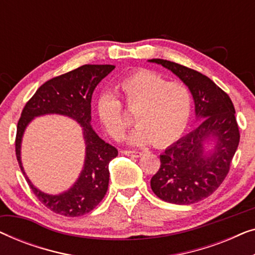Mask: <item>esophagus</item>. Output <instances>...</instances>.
Wrapping results in <instances>:
<instances>
[{
  "label": "esophagus",
  "instance_id": "obj_1",
  "mask_svg": "<svg viewBox=\"0 0 255 255\" xmlns=\"http://www.w3.org/2000/svg\"><path fill=\"white\" fill-rule=\"evenodd\" d=\"M122 153L128 156H133V158H138V156L141 155V152L139 151H131V149H123Z\"/></svg>",
  "mask_w": 255,
  "mask_h": 255
}]
</instances>
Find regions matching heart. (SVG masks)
Here are the masks:
<instances>
[{"label": "heart", "mask_w": 255, "mask_h": 255, "mask_svg": "<svg viewBox=\"0 0 255 255\" xmlns=\"http://www.w3.org/2000/svg\"><path fill=\"white\" fill-rule=\"evenodd\" d=\"M117 92L125 106L134 113L137 125L128 140L133 145L158 146L169 144L186 130L193 108L188 87L180 81H167L158 73L141 69L121 79ZM99 120L114 139L122 138L131 118L125 114L122 102L113 93H103L97 99Z\"/></svg>", "instance_id": "1"}]
</instances>
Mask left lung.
I'll return each mask as SVG.
<instances>
[{
    "instance_id": "1",
    "label": "left lung",
    "mask_w": 255,
    "mask_h": 255,
    "mask_svg": "<svg viewBox=\"0 0 255 255\" xmlns=\"http://www.w3.org/2000/svg\"><path fill=\"white\" fill-rule=\"evenodd\" d=\"M148 61L182 80L193 95L197 120L202 121L160 155V168L151 179V188L168 203H196L210 196L230 170L240 139L235 107L228 94L202 73L163 59ZM209 137H214L216 144L208 152L204 142Z\"/></svg>"
}]
</instances>
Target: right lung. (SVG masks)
<instances>
[{
	"label": "right lung",
	"mask_w": 255,
	"mask_h": 255,
	"mask_svg": "<svg viewBox=\"0 0 255 255\" xmlns=\"http://www.w3.org/2000/svg\"><path fill=\"white\" fill-rule=\"evenodd\" d=\"M114 65H83L45 82L27 101L17 124L16 156L20 170L38 200L55 214L79 217L93 210L107 194L109 162L118 151L101 139L93 130L92 96L102 79L114 71ZM57 113L71 117L83 127L86 142V159L79 179L71 190L59 195H48L37 190L26 176L20 161V142L27 124L34 117Z\"/></svg>",
	"instance_id": "add662e5"
}]
</instances>
